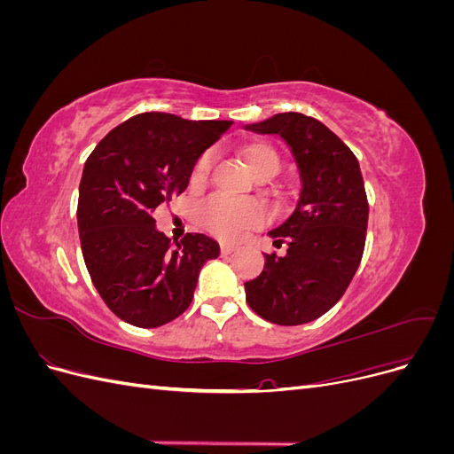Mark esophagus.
<instances>
[{
  "label": "esophagus",
  "mask_w": 454,
  "mask_h": 454,
  "mask_svg": "<svg viewBox=\"0 0 454 454\" xmlns=\"http://www.w3.org/2000/svg\"><path fill=\"white\" fill-rule=\"evenodd\" d=\"M219 248H222V254H232V252H235L237 250V244H231V242H222V244H219Z\"/></svg>",
  "instance_id": "1"
}]
</instances>
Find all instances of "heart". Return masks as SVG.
<instances>
[{
    "label": "heart",
    "mask_w": 454,
    "mask_h": 454,
    "mask_svg": "<svg viewBox=\"0 0 454 454\" xmlns=\"http://www.w3.org/2000/svg\"><path fill=\"white\" fill-rule=\"evenodd\" d=\"M242 159L255 177H270L280 167L278 151L274 149V145L261 140L244 145ZM212 164L214 151H204L193 164V170H191V184L200 185L208 180ZM199 215L202 225L208 229L212 235L225 240H237L246 231L265 223L267 208L254 199L232 200L223 195H215L200 206Z\"/></svg>",
    "instance_id": "b5f03b06"
}]
</instances>
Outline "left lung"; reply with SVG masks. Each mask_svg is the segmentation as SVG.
Instances as JSON below:
<instances>
[{
	"label": "left lung",
	"mask_w": 454,
	"mask_h": 454,
	"mask_svg": "<svg viewBox=\"0 0 454 454\" xmlns=\"http://www.w3.org/2000/svg\"><path fill=\"white\" fill-rule=\"evenodd\" d=\"M246 129L280 134L301 174L294 214L269 232L287 252L265 254L263 272L244 284L246 301L267 322L307 324L345 295L360 267L369 219L360 164L335 132L303 114H278Z\"/></svg>",
	"instance_id": "left-lung-1"
}]
</instances>
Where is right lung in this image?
Segmentation results:
<instances>
[{
	"instance_id": "right-lung-1",
	"label": "right lung",
	"mask_w": 454,
	"mask_h": 454,
	"mask_svg": "<svg viewBox=\"0 0 454 454\" xmlns=\"http://www.w3.org/2000/svg\"><path fill=\"white\" fill-rule=\"evenodd\" d=\"M229 127L147 112L107 132L89 155L77 202L81 252L104 303L127 324L159 327L184 314L202 265L219 255L202 232L172 246L153 212L184 193L197 159Z\"/></svg>"
}]
</instances>
